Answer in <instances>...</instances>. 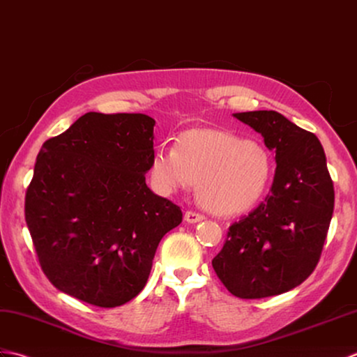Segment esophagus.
<instances>
[{"label":"esophagus","mask_w":357,"mask_h":357,"mask_svg":"<svg viewBox=\"0 0 357 357\" xmlns=\"http://www.w3.org/2000/svg\"><path fill=\"white\" fill-rule=\"evenodd\" d=\"M204 220V215L199 212H194V211H186L185 213V221L186 223H199V221Z\"/></svg>","instance_id":"esophagus-1"}]
</instances>
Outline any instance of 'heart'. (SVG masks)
Returning <instances> with one entry per match:
<instances>
[{
  "label": "heart",
  "mask_w": 357,
  "mask_h": 357,
  "mask_svg": "<svg viewBox=\"0 0 357 357\" xmlns=\"http://www.w3.org/2000/svg\"><path fill=\"white\" fill-rule=\"evenodd\" d=\"M272 174V158L263 144L218 130L181 134L177 146L160 145L151 160L158 191L174 194L200 183L203 204L221 215L243 213L258 204Z\"/></svg>",
  "instance_id": "obj_1"
}]
</instances>
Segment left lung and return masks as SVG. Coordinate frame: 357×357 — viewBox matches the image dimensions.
<instances>
[{
  "instance_id": "obj_1",
  "label": "left lung",
  "mask_w": 357,
  "mask_h": 357,
  "mask_svg": "<svg viewBox=\"0 0 357 357\" xmlns=\"http://www.w3.org/2000/svg\"><path fill=\"white\" fill-rule=\"evenodd\" d=\"M275 153L271 192L229 227L212 267L232 295L259 299L286 293L318 264L335 208V189L319 139L276 112L235 113Z\"/></svg>"
}]
</instances>
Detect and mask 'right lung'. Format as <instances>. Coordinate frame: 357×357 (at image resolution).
Listing matches in <instances>:
<instances>
[{
    "label": "right lung",
    "mask_w": 357,
    "mask_h": 357,
    "mask_svg": "<svg viewBox=\"0 0 357 357\" xmlns=\"http://www.w3.org/2000/svg\"><path fill=\"white\" fill-rule=\"evenodd\" d=\"M153 117L86 113L39 151L26 194V223L43 272L58 290L117 307L145 287L157 245L181 223L145 174Z\"/></svg>",
    "instance_id": "right-lung-1"
}]
</instances>
